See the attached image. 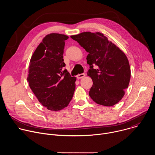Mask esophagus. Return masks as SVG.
Here are the masks:
<instances>
[{
    "mask_svg": "<svg viewBox=\"0 0 155 155\" xmlns=\"http://www.w3.org/2000/svg\"><path fill=\"white\" fill-rule=\"evenodd\" d=\"M84 76H85V74H78V75H77V78L78 79H80V78H83Z\"/></svg>",
    "mask_w": 155,
    "mask_h": 155,
    "instance_id": "1",
    "label": "esophagus"
}]
</instances>
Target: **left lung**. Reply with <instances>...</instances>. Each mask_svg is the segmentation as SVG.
Returning a JSON list of instances; mask_svg holds the SVG:
<instances>
[{
  "mask_svg": "<svg viewBox=\"0 0 155 155\" xmlns=\"http://www.w3.org/2000/svg\"><path fill=\"white\" fill-rule=\"evenodd\" d=\"M89 53L86 57L93 84L89 92L97 104L112 106L123 97L130 78L126 54L101 32H84L71 36Z\"/></svg>",
  "mask_w": 155,
  "mask_h": 155,
  "instance_id": "8db88e82",
  "label": "left lung"
}]
</instances>
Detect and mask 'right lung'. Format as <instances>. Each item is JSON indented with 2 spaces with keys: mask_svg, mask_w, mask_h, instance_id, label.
<instances>
[{
  "mask_svg": "<svg viewBox=\"0 0 155 155\" xmlns=\"http://www.w3.org/2000/svg\"><path fill=\"white\" fill-rule=\"evenodd\" d=\"M69 37L51 33L42 40L30 60L28 81L38 101L51 111H59L71 101L75 77L64 69L65 40Z\"/></svg>",
  "mask_w": 155,
  "mask_h": 155,
  "instance_id": "1",
  "label": "right lung"
}]
</instances>
